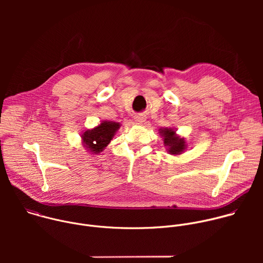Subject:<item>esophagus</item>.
Wrapping results in <instances>:
<instances>
[{"label":"esophagus","instance_id":"1","mask_svg":"<svg viewBox=\"0 0 263 263\" xmlns=\"http://www.w3.org/2000/svg\"><path fill=\"white\" fill-rule=\"evenodd\" d=\"M134 121H135L136 124H142V123H144L145 118L143 116H141V115H138V116H135Z\"/></svg>","mask_w":263,"mask_h":263}]
</instances>
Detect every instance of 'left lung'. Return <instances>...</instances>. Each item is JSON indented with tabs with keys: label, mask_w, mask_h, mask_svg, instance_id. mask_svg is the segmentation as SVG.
<instances>
[{
	"label": "left lung",
	"mask_w": 263,
	"mask_h": 263,
	"mask_svg": "<svg viewBox=\"0 0 263 263\" xmlns=\"http://www.w3.org/2000/svg\"><path fill=\"white\" fill-rule=\"evenodd\" d=\"M159 133L163 138V143L166 146L168 154L180 155L186 149L187 143L184 137H181L176 134V129L163 128L159 130Z\"/></svg>",
	"instance_id": "obj_1"
}]
</instances>
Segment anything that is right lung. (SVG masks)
<instances>
[{
  "label": "right lung",
  "mask_w": 263,
  "mask_h": 263,
  "mask_svg": "<svg viewBox=\"0 0 263 263\" xmlns=\"http://www.w3.org/2000/svg\"><path fill=\"white\" fill-rule=\"evenodd\" d=\"M121 124L112 121H102V123L82 133V143L92 155H99L114 138Z\"/></svg>",
  "instance_id": "add662e5"
}]
</instances>
